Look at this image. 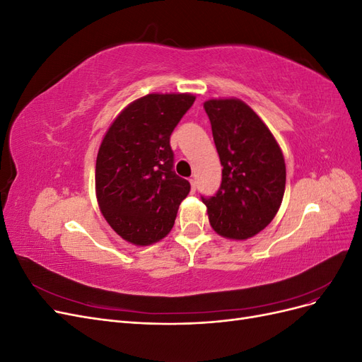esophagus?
<instances>
[{"label": "esophagus", "mask_w": 362, "mask_h": 362, "mask_svg": "<svg viewBox=\"0 0 362 362\" xmlns=\"http://www.w3.org/2000/svg\"><path fill=\"white\" fill-rule=\"evenodd\" d=\"M190 184H192V192L194 193V190H196V178H190Z\"/></svg>", "instance_id": "esophagus-1"}]
</instances>
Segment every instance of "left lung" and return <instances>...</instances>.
<instances>
[{
    "label": "left lung",
    "instance_id": "8db88e82",
    "mask_svg": "<svg viewBox=\"0 0 362 362\" xmlns=\"http://www.w3.org/2000/svg\"><path fill=\"white\" fill-rule=\"evenodd\" d=\"M223 166L218 190L208 198V218L217 234L246 240L264 229L286 190V161L270 129L240 100L204 104Z\"/></svg>",
    "mask_w": 362,
    "mask_h": 362
}]
</instances>
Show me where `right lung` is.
I'll use <instances>...</instances> for the list:
<instances>
[{"label": "right lung", "mask_w": 362, "mask_h": 362, "mask_svg": "<svg viewBox=\"0 0 362 362\" xmlns=\"http://www.w3.org/2000/svg\"><path fill=\"white\" fill-rule=\"evenodd\" d=\"M194 103L189 93H151L108 128L96 158V198L115 231L146 246L166 237L190 182L173 170L170 134Z\"/></svg>", "instance_id": "1"}]
</instances>
